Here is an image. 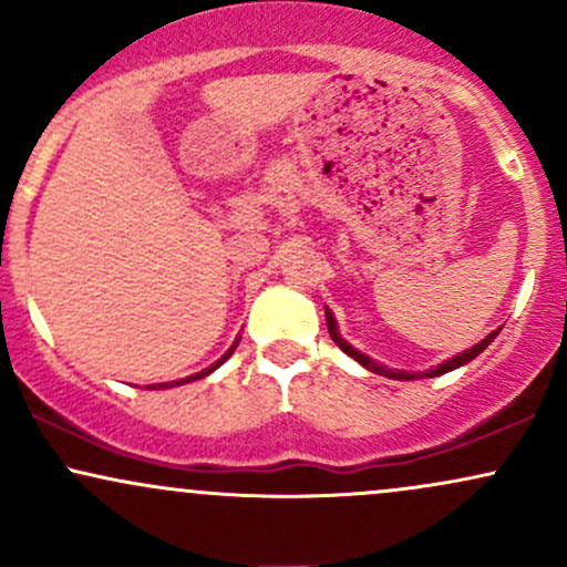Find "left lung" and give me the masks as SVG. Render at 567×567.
I'll return each mask as SVG.
<instances>
[{"label": "left lung", "mask_w": 567, "mask_h": 567, "mask_svg": "<svg viewBox=\"0 0 567 567\" xmlns=\"http://www.w3.org/2000/svg\"><path fill=\"white\" fill-rule=\"evenodd\" d=\"M324 320H328V333H330V338H333V341L338 343V347H341L343 351H347V354L351 357V360H357V362H360L362 368L373 370V373H379V375H386V379H396V381H413V379H419V375H415V373H408V370H389V368H383V365H379V362H373V360H370L368 354H362V351H357L354 347H351L349 341H343L341 333H338V324H336V317H333V311H330V309H324ZM496 336H498V330H493V333H487V336L483 338V341H480V343H474L472 349L461 351V354L451 357V360L440 362L437 368L426 370V373H424V379H434V375H442V373H447V370H455V368L466 365V362H472L474 357L480 354V351H485V349H487V343H491L493 338H496Z\"/></svg>", "instance_id": "left-lung-1"}]
</instances>
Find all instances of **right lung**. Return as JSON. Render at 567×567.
<instances>
[{"mask_svg":"<svg viewBox=\"0 0 567 567\" xmlns=\"http://www.w3.org/2000/svg\"><path fill=\"white\" fill-rule=\"evenodd\" d=\"M237 343H239V338H237V341H234V343H231V347H229V349H226V351H224V354H220V357H218V360H216V362H213V365H207L205 370H199V373H192V375H186V379H178V381H165V383H154V386H148V389H171V386H181V383H192V381H199V379H205V375H210V373H213V370H216V368H220V365H224V362H226V360H229V357L234 354V349H237Z\"/></svg>","mask_w":567,"mask_h":567,"instance_id":"obj_1","label":"right lung"}]
</instances>
